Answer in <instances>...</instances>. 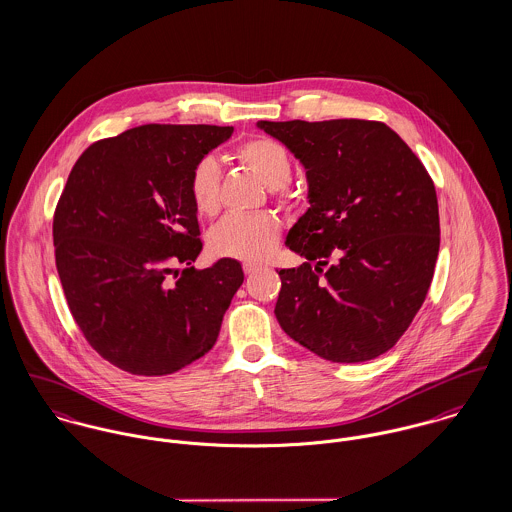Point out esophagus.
<instances>
[{"label":"esophagus","mask_w":512,"mask_h":512,"mask_svg":"<svg viewBox=\"0 0 512 512\" xmlns=\"http://www.w3.org/2000/svg\"><path fill=\"white\" fill-rule=\"evenodd\" d=\"M262 268V264H256V262H244L242 264V270H244V274H254V272H258Z\"/></svg>","instance_id":"34e87169"}]
</instances>
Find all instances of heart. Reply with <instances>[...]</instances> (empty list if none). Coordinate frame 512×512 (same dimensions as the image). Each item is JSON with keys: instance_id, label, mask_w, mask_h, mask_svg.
<instances>
[{"instance_id": "obj_1", "label": "heart", "mask_w": 512, "mask_h": 512, "mask_svg": "<svg viewBox=\"0 0 512 512\" xmlns=\"http://www.w3.org/2000/svg\"><path fill=\"white\" fill-rule=\"evenodd\" d=\"M236 157L250 167L258 179L274 191L280 205H290L293 163L288 147L274 138H248L236 147ZM189 197L203 217H215L220 207V175L217 161L203 157L189 175ZM282 236V224L270 213L228 215L209 232V248L222 258L262 260L268 256Z\"/></svg>"}]
</instances>
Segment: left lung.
Listing matches in <instances>:
<instances>
[{
	"label": "left lung",
	"instance_id": "left-lung-1",
	"mask_svg": "<svg viewBox=\"0 0 512 512\" xmlns=\"http://www.w3.org/2000/svg\"><path fill=\"white\" fill-rule=\"evenodd\" d=\"M290 147L309 209L280 270V327L331 363H365L406 333L432 286L439 252L436 187L418 155L376 120L258 122Z\"/></svg>",
	"mask_w": 512,
	"mask_h": 512
}]
</instances>
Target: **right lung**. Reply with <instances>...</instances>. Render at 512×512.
I'll list each match as a JSON object with an SVG mask.
<instances>
[{
    "instance_id": "add662e5",
    "label": "right lung",
    "mask_w": 512,
    "mask_h": 512,
    "mask_svg": "<svg viewBox=\"0 0 512 512\" xmlns=\"http://www.w3.org/2000/svg\"><path fill=\"white\" fill-rule=\"evenodd\" d=\"M232 130L147 124L98 140L61 193L53 242L69 309L88 345L130 374L163 376L205 357L244 282L230 258L191 266L203 242L189 175Z\"/></svg>"
}]
</instances>
